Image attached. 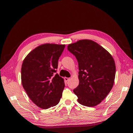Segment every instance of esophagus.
<instances>
[{
	"instance_id": "obj_1",
	"label": "esophagus",
	"mask_w": 133,
	"mask_h": 133,
	"mask_svg": "<svg viewBox=\"0 0 133 133\" xmlns=\"http://www.w3.org/2000/svg\"><path fill=\"white\" fill-rule=\"evenodd\" d=\"M70 78H68V77H64V81L65 82H67L69 79H70Z\"/></svg>"
}]
</instances>
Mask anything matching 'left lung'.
Segmentation results:
<instances>
[{
  "instance_id": "left-lung-1",
  "label": "left lung",
  "mask_w": 133,
  "mask_h": 133,
  "mask_svg": "<svg viewBox=\"0 0 133 133\" xmlns=\"http://www.w3.org/2000/svg\"><path fill=\"white\" fill-rule=\"evenodd\" d=\"M68 50L78 61L79 85L74 89L78 102L87 107L96 106L112 89L116 72L114 60L105 49L91 40L69 44Z\"/></svg>"
}]
</instances>
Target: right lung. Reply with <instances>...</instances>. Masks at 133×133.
I'll use <instances>...</instances> for the list:
<instances>
[{
  "label": "right lung",
  "mask_w": 133,
  "mask_h": 133,
  "mask_svg": "<svg viewBox=\"0 0 133 133\" xmlns=\"http://www.w3.org/2000/svg\"><path fill=\"white\" fill-rule=\"evenodd\" d=\"M65 46L62 44H42L31 51L23 61V87L31 100L43 109L56 105L62 96L64 79L55 73Z\"/></svg>",
  "instance_id": "right-lung-1"
}]
</instances>
